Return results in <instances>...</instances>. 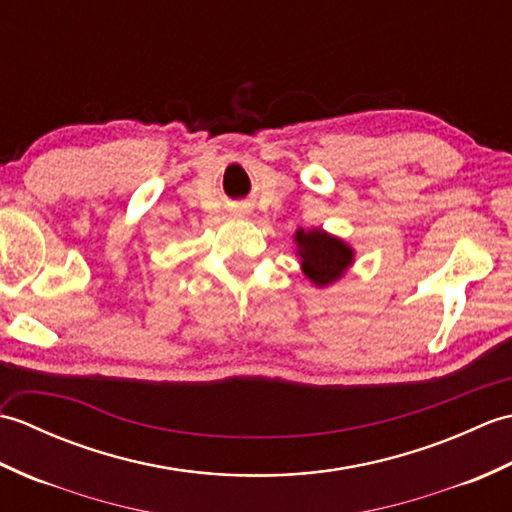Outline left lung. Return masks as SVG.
I'll use <instances>...</instances> for the list:
<instances>
[{"label":"left lung","mask_w":512,"mask_h":512,"mask_svg":"<svg viewBox=\"0 0 512 512\" xmlns=\"http://www.w3.org/2000/svg\"><path fill=\"white\" fill-rule=\"evenodd\" d=\"M295 242L299 246V257L303 273H306L317 286H328L339 279L347 266L352 264V248L343 244L328 233L319 231H297Z\"/></svg>","instance_id":"left-lung-1"}]
</instances>
